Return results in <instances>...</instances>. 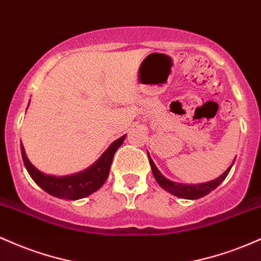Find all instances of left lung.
Returning <instances> with one entry per match:
<instances>
[{"label":"left lung","mask_w":261,"mask_h":261,"mask_svg":"<svg viewBox=\"0 0 261 261\" xmlns=\"http://www.w3.org/2000/svg\"><path fill=\"white\" fill-rule=\"evenodd\" d=\"M148 154V160H149V164H151V168H152V173H153L154 179L157 180L158 184H160L161 188H163L164 190H167L168 193L173 194V195L181 197V199H188V200H196L200 199V197H203L207 194L211 193L212 190H215L218 185L222 182L226 176L228 175L230 168L234 164V161L232 162V164L226 169V172H223L218 178L215 179V180H210L206 182H200V184H182V182H176V181H172L169 180L168 178H166L162 173L158 170L155 164L152 161V158L149 157Z\"/></svg>","instance_id":"left-lung-1"}]
</instances>
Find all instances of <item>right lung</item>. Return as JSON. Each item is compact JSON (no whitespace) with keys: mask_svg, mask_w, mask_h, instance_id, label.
Instances as JSON below:
<instances>
[{"mask_svg":"<svg viewBox=\"0 0 261 261\" xmlns=\"http://www.w3.org/2000/svg\"><path fill=\"white\" fill-rule=\"evenodd\" d=\"M125 136L126 135L114 141L92 166L83 169L82 172L74 173L71 175L56 176L45 174L31 163V161L28 160L25 154L24 146L22 143H20V152H22L23 162H24V166L29 175L43 190L50 195L59 197V199L79 200L91 195L106 182L108 175H109L114 154L122 145Z\"/></svg>","mask_w":261,"mask_h":261,"instance_id":"1","label":"right lung"}]
</instances>
